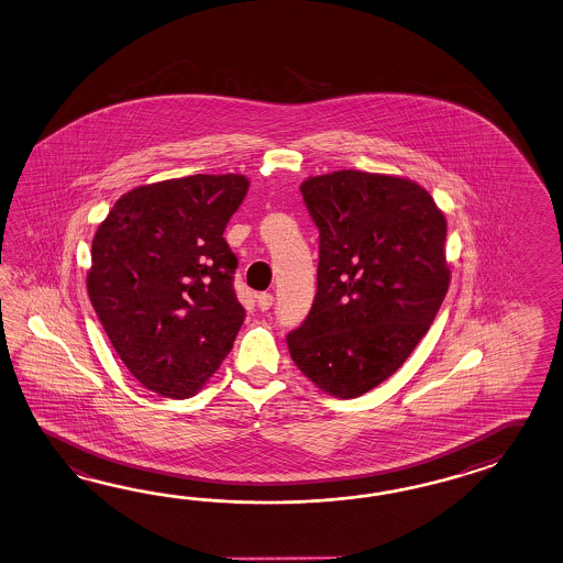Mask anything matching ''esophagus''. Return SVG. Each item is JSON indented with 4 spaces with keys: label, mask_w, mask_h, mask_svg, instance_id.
Wrapping results in <instances>:
<instances>
[{
    "label": "esophagus",
    "mask_w": 563,
    "mask_h": 563,
    "mask_svg": "<svg viewBox=\"0 0 563 563\" xmlns=\"http://www.w3.org/2000/svg\"><path fill=\"white\" fill-rule=\"evenodd\" d=\"M257 306H260V310H269L272 306H274V294H267V291H263V294H257Z\"/></svg>",
    "instance_id": "esophagus-1"
}]
</instances>
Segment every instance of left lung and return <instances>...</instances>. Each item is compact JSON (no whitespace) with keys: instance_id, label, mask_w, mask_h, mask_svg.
<instances>
[{"instance_id":"obj_1","label":"left lung","mask_w":563,"mask_h":563,"mask_svg":"<svg viewBox=\"0 0 563 563\" xmlns=\"http://www.w3.org/2000/svg\"><path fill=\"white\" fill-rule=\"evenodd\" d=\"M320 231L318 289L289 355L317 388L357 398L388 379L448 296V220L433 196L398 175L341 169L303 179Z\"/></svg>"}]
</instances>
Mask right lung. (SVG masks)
Returning <instances> with one entry per match:
<instances>
[{
	"mask_svg": "<svg viewBox=\"0 0 563 563\" xmlns=\"http://www.w3.org/2000/svg\"><path fill=\"white\" fill-rule=\"evenodd\" d=\"M245 175H188L126 191L91 241L87 296L130 374L189 398L217 374L245 320L224 229Z\"/></svg>",
	"mask_w": 563,
	"mask_h": 563,
	"instance_id": "right-lung-1",
	"label": "right lung"
}]
</instances>
